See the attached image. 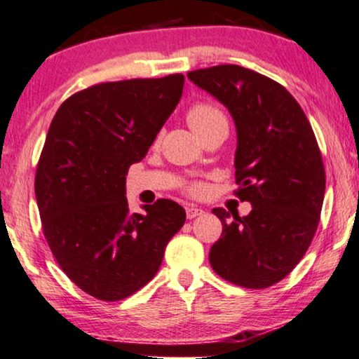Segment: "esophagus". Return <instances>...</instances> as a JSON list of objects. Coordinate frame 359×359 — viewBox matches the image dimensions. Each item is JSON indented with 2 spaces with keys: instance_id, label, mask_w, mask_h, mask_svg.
Masks as SVG:
<instances>
[{
  "instance_id": "obj_1",
  "label": "esophagus",
  "mask_w": 359,
  "mask_h": 359,
  "mask_svg": "<svg viewBox=\"0 0 359 359\" xmlns=\"http://www.w3.org/2000/svg\"><path fill=\"white\" fill-rule=\"evenodd\" d=\"M204 211L201 208H196V206H188L186 208V217H188V219H194V217H198V216H201Z\"/></svg>"
}]
</instances>
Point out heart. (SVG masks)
Listing matches in <instances>:
<instances>
[{
    "instance_id": "obj_1",
    "label": "heart",
    "mask_w": 359,
    "mask_h": 359,
    "mask_svg": "<svg viewBox=\"0 0 359 359\" xmlns=\"http://www.w3.org/2000/svg\"><path fill=\"white\" fill-rule=\"evenodd\" d=\"M186 120H188V125L193 128V132L199 137V135L206 132L208 128H211L212 125L226 122V117L216 105L206 104V102H199V104H194L188 110V114H186ZM188 191L191 194H199L203 191V184L199 183L189 184Z\"/></svg>"
}]
</instances>
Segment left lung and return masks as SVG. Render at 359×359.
<instances>
[{"label": "left lung", "instance_id": "8db88e82", "mask_svg": "<svg viewBox=\"0 0 359 359\" xmlns=\"http://www.w3.org/2000/svg\"><path fill=\"white\" fill-rule=\"evenodd\" d=\"M188 79L231 111L236 196L252 204L244 217L212 209L222 234L209 262L234 285L267 288L293 271L318 227L325 166L315 133L290 92L262 74L224 64L188 72Z\"/></svg>", "mask_w": 359, "mask_h": 359}]
</instances>
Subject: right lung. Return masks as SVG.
Wrapping results in <instances>:
<instances>
[{
  "mask_svg": "<svg viewBox=\"0 0 359 359\" xmlns=\"http://www.w3.org/2000/svg\"><path fill=\"white\" fill-rule=\"evenodd\" d=\"M184 76L97 83L69 97L50 122L36 170L43 232L66 276L117 302L155 277L184 209L158 199L132 212L130 165L142 161L178 105Z\"/></svg>",
  "mask_w": 359,
  "mask_h": 359,
  "instance_id": "1",
  "label": "right lung"
}]
</instances>
